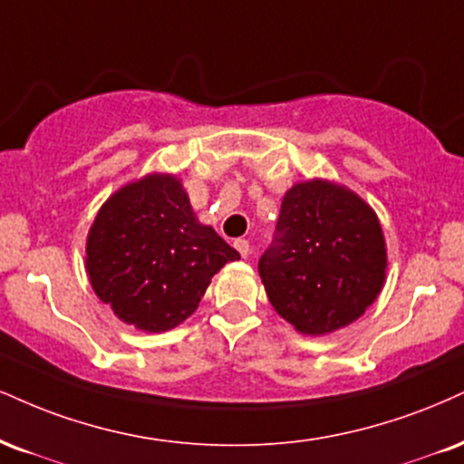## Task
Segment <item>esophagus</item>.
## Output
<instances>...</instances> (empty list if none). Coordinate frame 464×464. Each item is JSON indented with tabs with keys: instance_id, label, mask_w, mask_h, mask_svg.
<instances>
[{
	"instance_id": "34e87169",
	"label": "esophagus",
	"mask_w": 464,
	"mask_h": 464,
	"mask_svg": "<svg viewBox=\"0 0 464 464\" xmlns=\"http://www.w3.org/2000/svg\"><path fill=\"white\" fill-rule=\"evenodd\" d=\"M233 246L237 248V253L242 255L244 259H246V256L250 255V244H248V239H242V237H239V239H236V242H233Z\"/></svg>"
}]
</instances>
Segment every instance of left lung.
Instances as JSON below:
<instances>
[{
  "label": "left lung",
  "instance_id": "8db88e82",
  "mask_svg": "<svg viewBox=\"0 0 464 464\" xmlns=\"http://www.w3.org/2000/svg\"><path fill=\"white\" fill-rule=\"evenodd\" d=\"M387 248L378 216L353 189L311 179L283 197L259 276L276 314L298 333L348 326L378 298Z\"/></svg>",
  "mask_w": 464,
  "mask_h": 464
}]
</instances>
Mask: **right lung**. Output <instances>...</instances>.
<instances>
[{"label": "right lung", "instance_id": "add662e5", "mask_svg": "<svg viewBox=\"0 0 464 464\" xmlns=\"http://www.w3.org/2000/svg\"><path fill=\"white\" fill-rule=\"evenodd\" d=\"M236 259L237 250L194 216L181 181L158 172L111 194L86 242L94 294L147 333L192 315L211 276Z\"/></svg>", "mask_w": 464, "mask_h": 464}]
</instances>
